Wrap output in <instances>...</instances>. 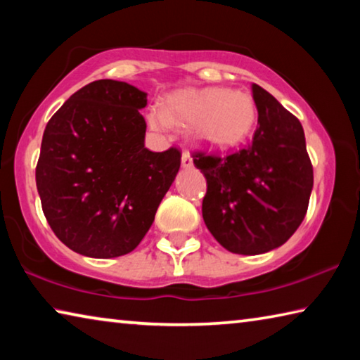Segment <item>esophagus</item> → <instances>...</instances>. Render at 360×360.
Masks as SVG:
<instances>
[{
    "label": "esophagus",
    "mask_w": 360,
    "mask_h": 360,
    "mask_svg": "<svg viewBox=\"0 0 360 360\" xmlns=\"http://www.w3.org/2000/svg\"><path fill=\"white\" fill-rule=\"evenodd\" d=\"M181 163H182V167H184V168H191V167L193 165V160H192V157H191V154H188L187 150L182 152Z\"/></svg>",
    "instance_id": "esophagus-1"
}]
</instances>
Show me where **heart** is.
Segmentation results:
<instances>
[{
    "instance_id": "b5f03b06",
    "label": "heart",
    "mask_w": 360,
    "mask_h": 360,
    "mask_svg": "<svg viewBox=\"0 0 360 360\" xmlns=\"http://www.w3.org/2000/svg\"><path fill=\"white\" fill-rule=\"evenodd\" d=\"M257 108L245 90L222 87L184 89L168 96L165 108L149 109L148 122L157 131L191 124L192 136L211 148H230L251 133Z\"/></svg>"
}]
</instances>
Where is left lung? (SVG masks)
Listing matches in <instances>:
<instances>
[{"mask_svg": "<svg viewBox=\"0 0 360 360\" xmlns=\"http://www.w3.org/2000/svg\"><path fill=\"white\" fill-rule=\"evenodd\" d=\"M259 119L245 148L221 157L193 150L206 178L202 212L230 252L255 255L284 245L300 227L313 188V165L300 120L257 84Z\"/></svg>", "mask_w": 360, "mask_h": 360, "instance_id": "8db88e82", "label": "left lung"}]
</instances>
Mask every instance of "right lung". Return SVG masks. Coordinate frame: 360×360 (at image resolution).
I'll list each match as a JSON object with an SVG mask.
<instances>
[{
  "mask_svg": "<svg viewBox=\"0 0 360 360\" xmlns=\"http://www.w3.org/2000/svg\"><path fill=\"white\" fill-rule=\"evenodd\" d=\"M146 94L100 79L47 122L36 165L42 212L57 238L87 257L131 252L181 167V150L144 148Z\"/></svg>",
  "mask_w": 360,
  "mask_h": 360,
  "instance_id": "obj_1",
  "label": "right lung"
}]
</instances>
